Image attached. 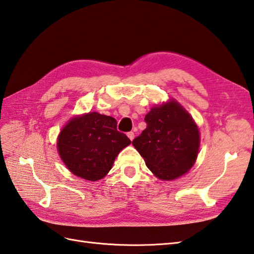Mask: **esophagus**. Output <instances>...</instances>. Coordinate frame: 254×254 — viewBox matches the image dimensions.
<instances>
[{"label":"esophagus","mask_w":254,"mask_h":254,"mask_svg":"<svg viewBox=\"0 0 254 254\" xmlns=\"http://www.w3.org/2000/svg\"><path fill=\"white\" fill-rule=\"evenodd\" d=\"M127 137L131 139V141H133L134 137H135V134H134V132H128L127 133Z\"/></svg>","instance_id":"1"}]
</instances>
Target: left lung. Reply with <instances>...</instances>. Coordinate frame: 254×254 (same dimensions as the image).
<instances>
[{"instance_id": "1", "label": "left lung", "mask_w": 254, "mask_h": 254, "mask_svg": "<svg viewBox=\"0 0 254 254\" xmlns=\"http://www.w3.org/2000/svg\"><path fill=\"white\" fill-rule=\"evenodd\" d=\"M147 127L133 146L148 169L161 180H174L192 168L197 157L199 132L192 117L176 100L153 107L145 116Z\"/></svg>"}]
</instances>
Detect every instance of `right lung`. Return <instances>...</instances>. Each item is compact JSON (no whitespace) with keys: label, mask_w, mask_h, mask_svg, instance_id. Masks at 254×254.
<instances>
[{"label":"right lung","mask_w":254,"mask_h":254,"mask_svg":"<svg viewBox=\"0 0 254 254\" xmlns=\"http://www.w3.org/2000/svg\"><path fill=\"white\" fill-rule=\"evenodd\" d=\"M131 144L117 130L115 118L89 112L72 118L58 136V152L73 175L89 181L104 178L121 150Z\"/></svg>","instance_id":"1"}]
</instances>
